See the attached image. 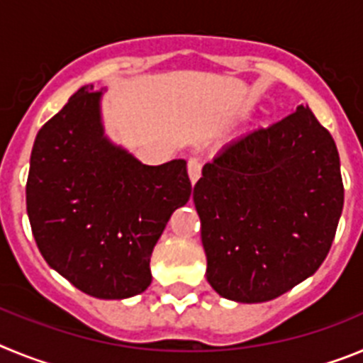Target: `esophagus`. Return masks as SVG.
<instances>
[{"label": "esophagus", "instance_id": "34e87169", "mask_svg": "<svg viewBox=\"0 0 363 363\" xmlns=\"http://www.w3.org/2000/svg\"><path fill=\"white\" fill-rule=\"evenodd\" d=\"M187 172H189V179H191V184L194 185L200 179L201 176V162L198 158H191L187 163Z\"/></svg>", "mask_w": 363, "mask_h": 363}]
</instances>
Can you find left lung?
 <instances>
[{"instance_id": "left-lung-1", "label": "left lung", "mask_w": 363, "mask_h": 363, "mask_svg": "<svg viewBox=\"0 0 363 363\" xmlns=\"http://www.w3.org/2000/svg\"><path fill=\"white\" fill-rule=\"evenodd\" d=\"M192 200L211 287L238 303L274 300L313 277L335 240L344 209L335 140L300 105L227 143Z\"/></svg>"}]
</instances>
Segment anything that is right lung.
<instances>
[{
    "label": "right lung",
    "instance_id": "add662e5",
    "mask_svg": "<svg viewBox=\"0 0 363 363\" xmlns=\"http://www.w3.org/2000/svg\"><path fill=\"white\" fill-rule=\"evenodd\" d=\"M104 91L74 92L40 129L27 213L45 262L76 289L125 300L152 281L150 255L191 198L187 162L145 165L105 134Z\"/></svg>",
    "mask_w": 363,
    "mask_h": 363
}]
</instances>
